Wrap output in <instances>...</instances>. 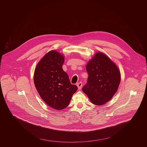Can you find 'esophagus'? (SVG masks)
<instances>
[{"instance_id": "1", "label": "esophagus", "mask_w": 147, "mask_h": 147, "mask_svg": "<svg viewBox=\"0 0 147 147\" xmlns=\"http://www.w3.org/2000/svg\"><path fill=\"white\" fill-rule=\"evenodd\" d=\"M76 85H77V86H78V87L79 89H82V85H83V84H82V82H79V83H77Z\"/></svg>"}]
</instances>
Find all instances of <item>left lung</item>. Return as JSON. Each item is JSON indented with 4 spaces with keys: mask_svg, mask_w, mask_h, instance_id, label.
Instances as JSON below:
<instances>
[{
    "mask_svg": "<svg viewBox=\"0 0 147 147\" xmlns=\"http://www.w3.org/2000/svg\"><path fill=\"white\" fill-rule=\"evenodd\" d=\"M88 78L82 88L91 102L97 105L107 102L117 92L121 74L116 65L106 55L97 53L86 67Z\"/></svg>",
    "mask_w": 147,
    "mask_h": 147,
    "instance_id": "8db88e82",
    "label": "left lung"
}]
</instances>
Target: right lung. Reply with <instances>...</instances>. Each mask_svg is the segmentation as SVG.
<instances>
[{"instance_id":"add662e5","label":"right lung","mask_w":147,"mask_h":147,"mask_svg":"<svg viewBox=\"0 0 147 147\" xmlns=\"http://www.w3.org/2000/svg\"><path fill=\"white\" fill-rule=\"evenodd\" d=\"M63 55L55 51L47 53L37 64L34 75L35 86L44 102L50 107L62 110L69 105L78 86L71 84L63 71Z\"/></svg>"}]
</instances>
